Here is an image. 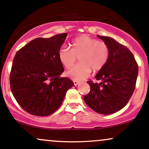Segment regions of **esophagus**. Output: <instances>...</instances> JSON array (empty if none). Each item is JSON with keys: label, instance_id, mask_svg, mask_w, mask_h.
Instances as JSON below:
<instances>
[{"label": "esophagus", "instance_id": "esophagus-1", "mask_svg": "<svg viewBox=\"0 0 149 149\" xmlns=\"http://www.w3.org/2000/svg\"><path fill=\"white\" fill-rule=\"evenodd\" d=\"M73 84H74V85H78V84H79V82L76 81V80H73Z\"/></svg>", "mask_w": 149, "mask_h": 149}]
</instances>
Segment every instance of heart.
Listing matches in <instances>:
<instances>
[{"label":"heart","instance_id":"1","mask_svg":"<svg viewBox=\"0 0 149 149\" xmlns=\"http://www.w3.org/2000/svg\"><path fill=\"white\" fill-rule=\"evenodd\" d=\"M71 46V49L61 46L58 51V57L61 64L66 69L72 67L77 57H79L80 64L67 72V76L73 80H84L90 75L91 69L94 71H100L109 61V46L90 36L76 37L72 40Z\"/></svg>","mask_w":149,"mask_h":149}]
</instances>
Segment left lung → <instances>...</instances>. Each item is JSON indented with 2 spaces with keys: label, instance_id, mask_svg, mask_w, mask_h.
Masks as SVG:
<instances>
[{
  "label": "left lung",
  "instance_id": "1",
  "mask_svg": "<svg viewBox=\"0 0 149 149\" xmlns=\"http://www.w3.org/2000/svg\"><path fill=\"white\" fill-rule=\"evenodd\" d=\"M110 49L107 64L97 73L101 83L88 81L90 92L83 98L95 112L109 115L127 105L135 89L138 65L130 49L113 38L97 36Z\"/></svg>",
  "mask_w": 149,
  "mask_h": 149
}]
</instances>
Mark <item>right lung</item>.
<instances>
[{"label":"right lung","instance_id":"1","mask_svg":"<svg viewBox=\"0 0 149 149\" xmlns=\"http://www.w3.org/2000/svg\"><path fill=\"white\" fill-rule=\"evenodd\" d=\"M67 33L37 38L17 52L10 76V89L19 105L29 113L47 116L60 107L66 92L73 87L64 71L58 51Z\"/></svg>","mask_w":149,"mask_h":149}]
</instances>
